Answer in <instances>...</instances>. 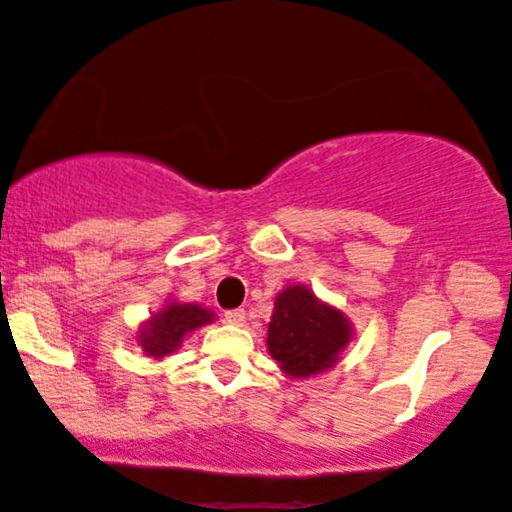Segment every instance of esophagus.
I'll return each instance as SVG.
<instances>
[{
    "instance_id": "34e87169",
    "label": "esophagus",
    "mask_w": 512,
    "mask_h": 512,
    "mask_svg": "<svg viewBox=\"0 0 512 512\" xmlns=\"http://www.w3.org/2000/svg\"><path fill=\"white\" fill-rule=\"evenodd\" d=\"M224 317H226V322L233 326L245 324V310H229V312H224Z\"/></svg>"
}]
</instances>
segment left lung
Here are the masks:
<instances>
[{
    "label": "left lung",
    "mask_w": 512,
    "mask_h": 512,
    "mask_svg": "<svg viewBox=\"0 0 512 512\" xmlns=\"http://www.w3.org/2000/svg\"><path fill=\"white\" fill-rule=\"evenodd\" d=\"M350 338V319L322 303L303 283L276 295L272 322L267 326V348L291 379H305L334 367Z\"/></svg>",
    "instance_id": "8db88e82"
}]
</instances>
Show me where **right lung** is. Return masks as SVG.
Returning <instances> with one entry per match:
<instances>
[{
    "instance_id": "1",
    "label": "right lung",
    "mask_w": 512,
    "mask_h": 512,
    "mask_svg": "<svg viewBox=\"0 0 512 512\" xmlns=\"http://www.w3.org/2000/svg\"><path fill=\"white\" fill-rule=\"evenodd\" d=\"M212 322V310H205V307L195 303H176V300H171V303H166L162 310L155 312L140 326L138 346L143 348L147 357L162 360V357L176 353L188 334Z\"/></svg>"
}]
</instances>
